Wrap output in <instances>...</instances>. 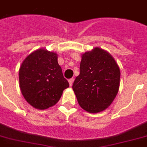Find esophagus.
<instances>
[{
    "mask_svg": "<svg viewBox=\"0 0 147 147\" xmlns=\"http://www.w3.org/2000/svg\"><path fill=\"white\" fill-rule=\"evenodd\" d=\"M73 82H74V79H73V78H71V79H68V82H69V85H70V86H71V85H72Z\"/></svg>",
    "mask_w": 147,
    "mask_h": 147,
    "instance_id": "1",
    "label": "esophagus"
}]
</instances>
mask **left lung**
Masks as SVG:
<instances>
[{"label": "left lung", "mask_w": 147, "mask_h": 147, "mask_svg": "<svg viewBox=\"0 0 147 147\" xmlns=\"http://www.w3.org/2000/svg\"><path fill=\"white\" fill-rule=\"evenodd\" d=\"M80 73L72 85L78 103L90 113H97L109 107L117 95L120 69L112 56L96 47L82 54Z\"/></svg>", "instance_id": "left-lung-1"}]
</instances>
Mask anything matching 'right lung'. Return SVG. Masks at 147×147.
<instances>
[{
    "label": "right lung",
    "instance_id": "add662e5",
    "mask_svg": "<svg viewBox=\"0 0 147 147\" xmlns=\"http://www.w3.org/2000/svg\"><path fill=\"white\" fill-rule=\"evenodd\" d=\"M19 84L24 98L32 107L47 109L58 102L69 86L57 63V55L47 50L32 52L19 69Z\"/></svg>",
    "mask_w": 147,
    "mask_h": 147
}]
</instances>
